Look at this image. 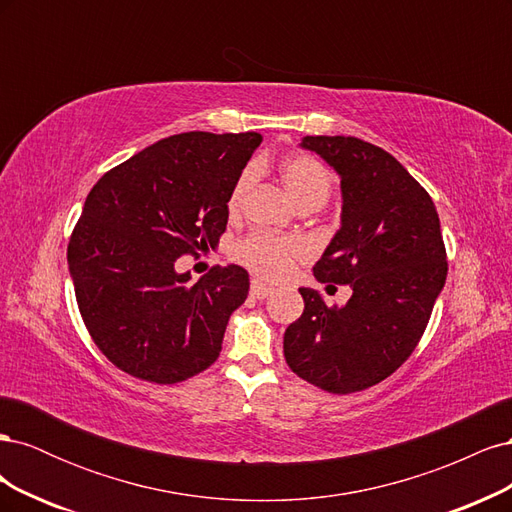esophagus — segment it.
Wrapping results in <instances>:
<instances>
[{
    "label": "esophagus",
    "instance_id": "obj_1",
    "mask_svg": "<svg viewBox=\"0 0 512 512\" xmlns=\"http://www.w3.org/2000/svg\"><path fill=\"white\" fill-rule=\"evenodd\" d=\"M273 290L269 288V286H265V284H260L258 280H254L252 282V288H250V294H252V297H256V299H267L269 297V294H271Z\"/></svg>",
    "mask_w": 512,
    "mask_h": 512
}]
</instances>
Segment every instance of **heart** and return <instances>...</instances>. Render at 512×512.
<instances>
[{
	"label": "heart",
	"mask_w": 512,
	"mask_h": 512,
	"mask_svg": "<svg viewBox=\"0 0 512 512\" xmlns=\"http://www.w3.org/2000/svg\"><path fill=\"white\" fill-rule=\"evenodd\" d=\"M280 179L286 192L301 209L327 203L331 194V173L318 158L307 153H294L280 164ZM256 181V166H247L237 177L228 196V213L237 215L243 209L247 194ZM307 256V245L294 237H277L267 232H252L232 247V258L243 267L260 275L262 280L277 282L294 269L297 262Z\"/></svg>",
	"instance_id": "heart-1"
}]
</instances>
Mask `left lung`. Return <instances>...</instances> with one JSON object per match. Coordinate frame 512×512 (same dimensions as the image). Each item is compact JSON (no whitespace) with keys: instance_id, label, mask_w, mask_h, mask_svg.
I'll list each match as a JSON object with an SVG mask.
<instances>
[{"instance_id":"obj_1","label":"left lung","mask_w":512,"mask_h":512,"mask_svg":"<svg viewBox=\"0 0 512 512\" xmlns=\"http://www.w3.org/2000/svg\"><path fill=\"white\" fill-rule=\"evenodd\" d=\"M303 149L342 179V228L314 277L348 284L329 307L299 288L305 309L284 333V356L299 378L335 395L389 378L421 342L446 282V250L431 196L391 153L354 136H305Z\"/></svg>"}]
</instances>
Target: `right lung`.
<instances>
[{
	"instance_id": "obj_1",
	"label": "right lung",
	"mask_w": 512,
	"mask_h": 512,
	"mask_svg": "<svg viewBox=\"0 0 512 512\" xmlns=\"http://www.w3.org/2000/svg\"><path fill=\"white\" fill-rule=\"evenodd\" d=\"M262 143L258 132L162 138L100 177L68 243L85 327L126 374L175 384L220 356L250 275L213 267L192 284L185 254L209 250L228 222V196Z\"/></svg>"
}]
</instances>
